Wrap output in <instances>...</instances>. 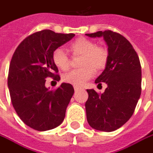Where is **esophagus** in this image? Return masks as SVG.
<instances>
[{"mask_svg":"<svg viewBox=\"0 0 153 153\" xmlns=\"http://www.w3.org/2000/svg\"><path fill=\"white\" fill-rule=\"evenodd\" d=\"M74 89H75V92H77L79 91V88H77V87H75Z\"/></svg>","mask_w":153,"mask_h":153,"instance_id":"34e87169","label":"esophagus"}]
</instances>
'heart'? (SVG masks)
<instances>
[{
  "instance_id": "b5f03b06",
  "label": "heart",
  "mask_w": 153,
  "mask_h": 153,
  "mask_svg": "<svg viewBox=\"0 0 153 153\" xmlns=\"http://www.w3.org/2000/svg\"><path fill=\"white\" fill-rule=\"evenodd\" d=\"M70 49L74 55L82 56L79 70L69 71L62 76L63 82L74 85L82 86L93 76L94 71L104 70L109 59V52L105 47L97 45L95 42L84 37L76 39L70 45ZM51 58L54 64L62 71H66L70 66V59L66 52L62 48L53 50Z\"/></svg>"
}]
</instances>
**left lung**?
<instances>
[{
    "instance_id": "obj_1",
    "label": "left lung",
    "mask_w": 153,
    "mask_h": 153,
    "mask_svg": "<svg viewBox=\"0 0 153 153\" xmlns=\"http://www.w3.org/2000/svg\"><path fill=\"white\" fill-rule=\"evenodd\" d=\"M103 36L108 45L109 59L103 73L95 81L107 84L104 93L87 90L85 103L89 125L97 131H113L132 116L141 95V65L132 45L122 35L111 30L86 34Z\"/></svg>"
}]
</instances>
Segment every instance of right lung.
Listing matches in <instances>:
<instances>
[{
	"label": "right lung",
	"instance_id": "1",
	"mask_svg": "<svg viewBox=\"0 0 153 153\" xmlns=\"http://www.w3.org/2000/svg\"><path fill=\"white\" fill-rule=\"evenodd\" d=\"M75 36L44 29L24 39L16 49L9 64L7 86L14 109L22 122L34 130L44 131L62 123L74 94L70 83L62 82L49 91L47 77L60 80L54 64L53 50Z\"/></svg>",
	"mask_w": 153,
	"mask_h": 153
}]
</instances>
